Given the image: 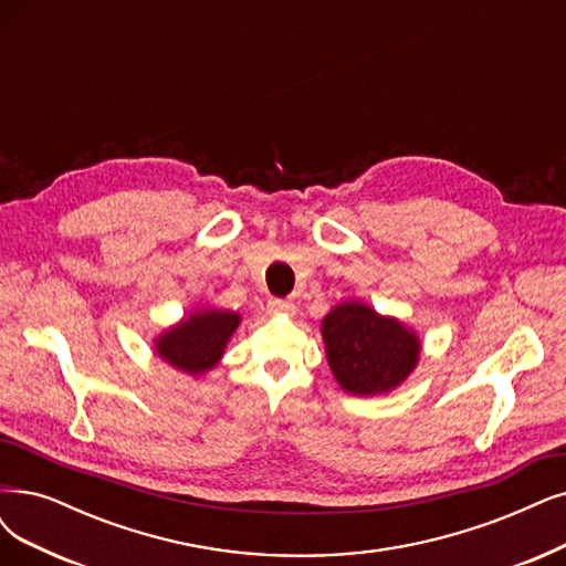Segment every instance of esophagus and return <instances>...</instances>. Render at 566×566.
<instances>
[{
	"instance_id": "1",
	"label": "esophagus",
	"mask_w": 566,
	"mask_h": 566,
	"mask_svg": "<svg viewBox=\"0 0 566 566\" xmlns=\"http://www.w3.org/2000/svg\"><path fill=\"white\" fill-rule=\"evenodd\" d=\"M268 310L272 312V315H296V303L275 298V301L268 303Z\"/></svg>"
}]
</instances>
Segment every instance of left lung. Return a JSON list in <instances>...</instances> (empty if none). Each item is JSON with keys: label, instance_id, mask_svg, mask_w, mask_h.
<instances>
[{"label": "left lung", "instance_id": "8db88e82", "mask_svg": "<svg viewBox=\"0 0 566 566\" xmlns=\"http://www.w3.org/2000/svg\"><path fill=\"white\" fill-rule=\"evenodd\" d=\"M322 338L333 378L352 396H378L401 387L422 354L417 331L359 298L331 307L322 319Z\"/></svg>", "mask_w": 566, "mask_h": 566}]
</instances>
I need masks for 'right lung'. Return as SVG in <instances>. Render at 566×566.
<instances>
[{
    "label": "right lung",
    "instance_id": "add662e5",
    "mask_svg": "<svg viewBox=\"0 0 566 566\" xmlns=\"http://www.w3.org/2000/svg\"><path fill=\"white\" fill-rule=\"evenodd\" d=\"M242 322L235 310L198 307L154 338L158 357L191 378L212 370Z\"/></svg>",
    "mask_w": 566,
    "mask_h": 566
}]
</instances>
